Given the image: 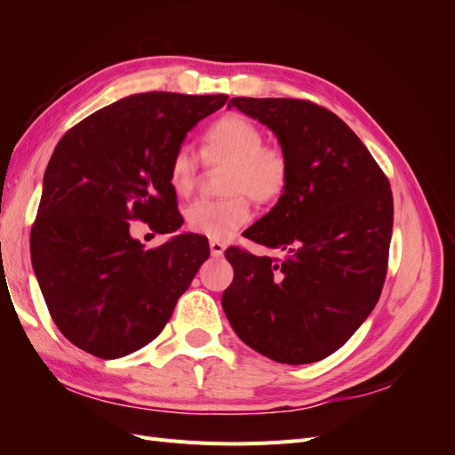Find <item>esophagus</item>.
Instances as JSON below:
<instances>
[{
    "instance_id": "34e87169",
    "label": "esophagus",
    "mask_w": 455,
    "mask_h": 455,
    "mask_svg": "<svg viewBox=\"0 0 455 455\" xmlns=\"http://www.w3.org/2000/svg\"><path fill=\"white\" fill-rule=\"evenodd\" d=\"M226 251V244L222 241H211V252L212 256H222Z\"/></svg>"
}]
</instances>
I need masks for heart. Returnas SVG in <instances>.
I'll return each mask as SVG.
<instances>
[{"instance_id": "heart-1", "label": "heart", "mask_w": 455, "mask_h": 455, "mask_svg": "<svg viewBox=\"0 0 455 455\" xmlns=\"http://www.w3.org/2000/svg\"><path fill=\"white\" fill-rule=\"evenodd\" d=\"M209 167H226L220 199H196L184 211L186 226L212 241H224L251 222L249 197L258 204L277 203L291 188L292 163L279 144L241 114L214 121L203 136L201 156L189 144L178 146L169 164V184L178 196L196 188L200 157Z\"/></svg>"}]
</instances>
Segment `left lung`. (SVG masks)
I'll return each mask as SVG.
<instances>
[{
  "instance_id": "obj_1",
  "label": "left lung",
  "mask_w": 455,
  "mask_h": 455,
  "mask_svg": "<svg viewBox=\"0 0 455 455\" xmlns=\"http://www.w3.org/2000/svg\"><path fill=\"white\" fill-rule=\"evenodd\" d=\"M267 125L292 180L243 237L284 251L229 246L222 307L235 334L271 361L307 364L338 351L376 307L387 275L393 194L366 146L330 109L298 99H231Z\"/></svg>"
}]
</instances>
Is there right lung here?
I'll return each instance as SVG.
<instances>
[{
	"label": "right lung",
	"instance_id": "obj_1",
	"mask_svg": "<svg viewBox=\"0 0 455 455\" xmlns=\"http://www.w3.org/2000/svg\"><path fill=\"white\" fill-rule=\"evenodd\" d=\"M228 94L125 96L68 131L52 151L30 231L32 266L54 324L99 359L156 339L209 258V241L184 233L156 249L131 237L184 224L169 164L188 131Z\"/></svg>",
	"mask_w": 455,
	"mask_h": 455
}]
</instances>
